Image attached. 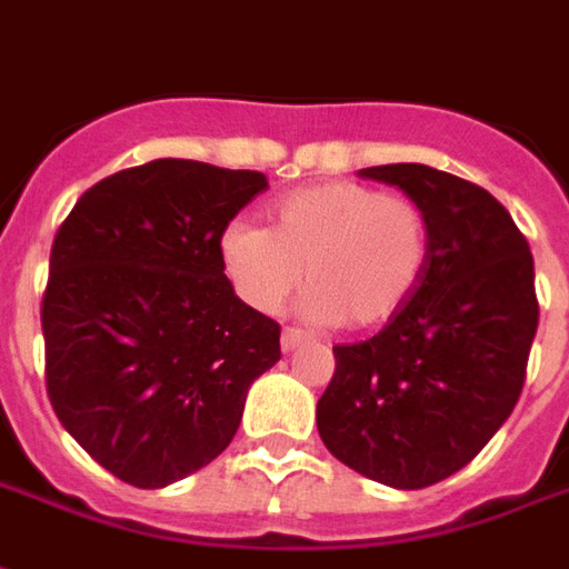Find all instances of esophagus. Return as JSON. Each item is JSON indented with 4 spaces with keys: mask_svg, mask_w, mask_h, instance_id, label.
I'll return each instance as SVG.
<instances>
[{
    "mask_svg": "<svg viewBox=\"0 0 569 569\" xmlns=\"http://www.w3.org/2000/svg\"><path fill=\"white\" fill-rule=\"evenodd\" d=\"M306 339H309V336L302 333V330H293V327H288V330L281 333V348H284V351H293V348H300Z\"/></svg>",
    "mask_w": 569,
    "mask_h": 569,
    "instance_id": "esophagus-1",
    "label": "esophagus"
}]
</instances>
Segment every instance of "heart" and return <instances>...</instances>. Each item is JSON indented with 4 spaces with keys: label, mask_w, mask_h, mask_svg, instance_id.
Instances as JSON below:
<instances>
[{
    "label": "heart",
    "mask_w": 569,
    "mask_h": 569,
    "mask_svg": "<svg viewBox=\"0 0 569 569\" xmlns=\"http://www.w3.org/2000/svg\"><path fill=\"white\" fill-rule=\"evenodd\" d=\"M221 260L257 312H276L300 288L312 325L379 327L416 293L427 263V218L416 199L360 181L290 190L269 211V230L230 223Z\"/></svg>",
    "instance_id": "obj_1"
}]
</instances>
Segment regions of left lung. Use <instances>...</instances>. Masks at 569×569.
Here are the masks:
<instances>
[{
  "instance_id": "1",
  "label": "left lung",
  "mask_w": 569,
  "mask_h": 569,
  "mask_svg": "<svg viewBox=\"0 0 569 569\" xmlns=\"http://www.w3.org/2000/svg\"><path fill=\"white\" fill-rule=\"evenodd\" d=\"M360 178L421 206L425 276L372 339L333 346L315 418L336 460L416 491L467 467L516 409L540 325L533 254L472 181L421 163L370 166Z\"/></svg>"
}]
</instances>
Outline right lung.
<instances>
[{
	"label": "right lung",
	"instance_id": "obj_1",
	"mask_svg": "<svg viewBox=\"0 0 569 569\" xmlns=\"http://www.w3.org/2000/svg\"><path fill=\"white\" fill-rule=\"evenodd\" d=\"M267 176L151 160L102 178L51 248L41 300L44 379L90 458L136 488H166L218 458L281 327L223 276L221 236Z\"/></svg>",
	"mask_w": 569,
	"mask_h": 569
}]
</instances>
